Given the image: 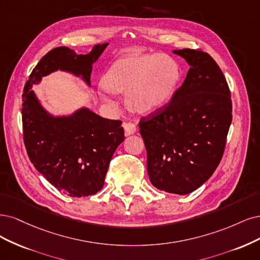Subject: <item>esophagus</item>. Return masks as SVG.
I'll use <instances>...</instances> for the list:
<instances>
[{
    "mask_svg": "<svg viewBox=\"0 0 260 260\" xmlns=\"http://www.w3.org/2000/svg\"><path fill=\"white\" fill-rule=\"evenodd\" d=\"M123 127H124V131H125V136L132 135V134L135 133L136 129H137L136 124L132 123V122H125L123 124Z\"/></svg>",
    "mask_w": 260,
    "mask_h": 260,
    "instance_id": "esophagus-1",
    "label": "esophagus"
}]
</instances>
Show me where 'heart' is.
Segmentation results:
<instances>
[{
	"mask_svg": "<svg viewBox=\"0 0 260 260\" xmlns=\"http://www.w3.org/2000/svg\"><path fill=\"white\" fill-rule=\"evenodd\" d=\"M179 80V68L163 55H131L116 60L106 72L104 86L112 93H126L132 110L148 112L163 106Z\"/></svg>",
	"mask_w": 260,
	"mask_h": 260,
	"instance_id": "heart-1",
	"label": "heart"
}]
</instances>
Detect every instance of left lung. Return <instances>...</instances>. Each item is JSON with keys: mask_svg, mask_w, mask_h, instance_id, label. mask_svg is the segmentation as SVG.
I'll list each match as a JSON object with an SVG mask.
<instances>
[{"mask_svg": "<svg viewBox=\"0 0 260 260\" xmlns=\"http://www.w3.org/2000/svg\"><path fill=\"white\" fill-rule=\"evenodd\" d=\"M190 69L171 102L141 118L150 181L158 190L188 194L211 177L222 157L232 121L228 83L201 49H178Z\"/></svg>", "mask_w": 260, "mask_h": 260, "instance_id": "1", "label": "left lung"}]
</instances>
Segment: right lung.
<instances>
[{
    "label": "right lung",
    "instance_id": "obj_1",
    "mask_svg": "<svg viewBox=\"0 0 260 260\" xmlns=\"http://www.w3.org/2000/svg\"><path fill=\"white\" fill-rule=\"evenodd\" d=\"M107 46L97 44L85 55L64 46L52 49L32 70L23 88V142L30 161L56 189L73 198L95 194L104 187L112 155L124 140L122 122L102 118L87 108L54 116L31 88L57 70L81 77L89 86L93 63Z\"/></svg>",
    "mask_w": 260,
    "mask_h": 260
}]
</instances>
